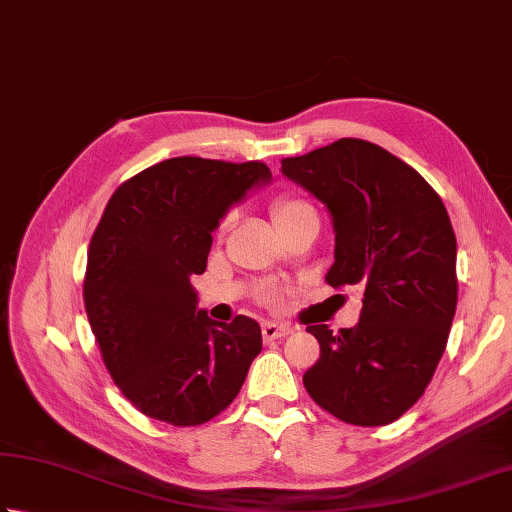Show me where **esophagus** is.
<instances>
[{
    "label": "esophagus",
    "mask_w": 512,
    "mask_h": 512,
    "mask_svg": "<svg viewBox=\"0 0 512 512\" xmlns=\"http://www.w3.org/2000/svg\"><path fill=\"white\" fill-rule=\"evenodd\" d=\"M262 333H264V339H266V342H273V339H282V337H286V335L293 333V328H290L288 324L266 322V324H264V328H262Z\"/></svg>",
    "instance_id": "esophagus-1"
}]
</instances>
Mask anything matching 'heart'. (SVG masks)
Returning a JSON list of instances; mask_svg holds the SVG:
<instances>
[{
    "label": "heart",
    "instance_id": "obj_1",
    "mask_svg": "<svg viewBox=\"0 0 512 512\" xmlns=\"http://www.w3.org/2000/svg\"><path fill=\"white\" fill-rule=\"evenodd\" d=\"M308 213H315V208L310 202L302 197H295V195H282L277 197L273 204H270V217H273V222L277 228H282L286 224L293 222V219L308 215ZM226 228V222L222 224V230Z\"/></svg>",
    "mask_w": 512,
    "mask_h": 512
}]
</instances>
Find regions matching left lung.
<instances>
[{
  "mask_svg": "<svg viewBox=\"0 0 512 512\" xmlns=\"http://www.w3.org/2000/svg\"><path fill=\"white\" fill-rule=\"evenodd\" d=\"M282 173L333 215V288L362 290L355 328L308 326L319 359L304 373L317 406L355 426H384L424 395L457 308V239L433 186L402 159L344 137Z\"/></svg>",
  "mask_w": 512,
  "mask_h": 512,
  "instance_id": "left-lung-1",
  "label": "left lung"
}]
</instances>
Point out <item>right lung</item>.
I'll use <instances>...</instances> for the list:
<instances>
[{
    "label": "right lung",
    "instance_id": "add662e5",
    "mask_svg": "<svg viewBox=\"0 0 512 512\" xmlns=\"http://www.w3.org/2000/svg\"><path fill=\"white\" fill-rule=\"evenodd\" d=\"M262 162L173 157L126 179L90 239L84 306L110 377L139 413L199 426L237 397L262 328L217 324L190 279L206 270L213 230L253 186Z\"/></svg>",
    "mask_w": 512,
    "mask_h": 512
}]
</instances>
